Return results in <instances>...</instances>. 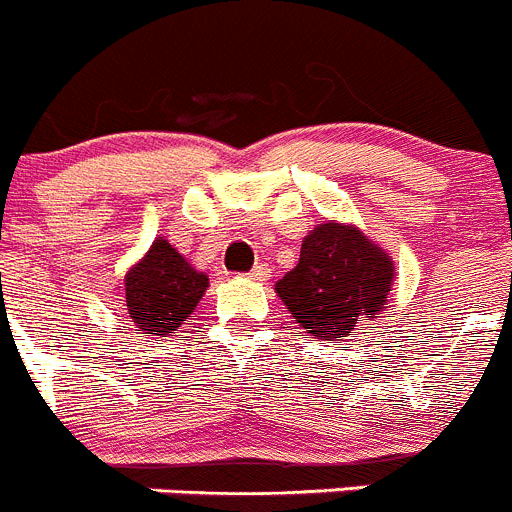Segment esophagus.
<instances>
[{
  "mask_svg": "<svg viewBox=\"0 0 512 512\" xmlns=\"http://www.w3.org/2000/svg\"><path fill=\"white\" fill-rule=\"evenodd\" d=\"M267 278H270V267L262 265V262H257V265L252 267V272H250V280H257V283H265Z\"/></svg>",
  "mask_w": 512,
  "mask_h": 512,
  "instance_id": "obj_1",
  "label": "esophagus"
}]
</instances>
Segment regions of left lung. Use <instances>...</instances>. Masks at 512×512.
Listing matches in <instances>:
<instances>
[{
  "label": "left lung",
  "instance_id": "obj_1",
  "mask_svg": "<svg viewBox=\"0 0 512 512\" xmlns=\"http://www.w3.org/2000/svg\"><path fill=\"white\" fill-rule=\"evenodd\" d=\"M394 278L391 255L364 229L328 219L305 234L298 265L275 283V293L310 336L341 343L358 323L379 318Z\"/></svg>",
  "mask_w": 512,
  "mask_h": 512
}]
</instances>
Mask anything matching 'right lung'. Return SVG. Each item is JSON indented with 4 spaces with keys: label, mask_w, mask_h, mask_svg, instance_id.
<instances>
[{
    "label": "right lung",
    "mask_w": 512,
    "mask_h": 512,
    "mask_svg": "<svg viewBox=\"0 0 512 512\" xmlns=\"http://www.w3.org/2000/svg\"><path fill=\"white\" fill-rule=\"evenodd\" d=\"M207 288V272L191 265L166 237H156L123 275L121 298L138 331L171 336L189 321Z\"/></svg>",
    "instance_id": "obj_1"
}]
</instances>
